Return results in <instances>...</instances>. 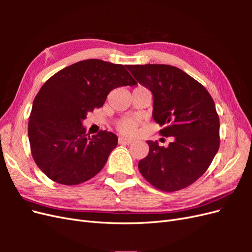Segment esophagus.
Returning a JSON list of instances; mask_svg holds the SVG:
<instances>
[{
	"instance_id": "esophagus-1",
	"label": "esophagus",
	"mask_w": 252,
	"mask_h": 252,
	"mask_svg": "<svg viewBox=\"0 0 252 252\" xmlns=\"http://www.w3.org/2000/svg\"><path fill=\"white\" fill-rule=\"evenodd\" d=\"M119 143L123 144V145H129V144L132 143V141L129 140V139H125V138H119Z\"/></svg>"
}]
</instances>
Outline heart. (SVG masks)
<instances>
[{
  "label": "heart",
  "mask_w": 252,
  "mask_h": 252,
  "mask_svg": "<svg viewBox=\"0 0 252 252\" xmlns=\"http://www.w3.org/2000/svg\"><path fill=\"white\" fill-rule=\"evenodd\" d=\"M138 128V120L134 118H124L117 123V129L125 135H133Z\"/></svg>",
  "instance_id": "1"
}]
</instances>
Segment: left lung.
Wrapping results in <instances>:
<instances>
[{
    "instance_id": "obj_1",
    "label": "left lung",
    "mask_w": 252,
    "mask_h": 252,
    "mask_svg": "<svg viewBox=\"0 0 252 252\" xmlns=\"http://www.w3.org/2000/svg\"><path fill=\"white\" fill-rule=\"evenodd\" d=\"M128 70L154 95L159 134L173 136L168 147L147 141L149 154L139 170L166 192L191 185L208 169L220 147V120L211 95L180 68L164 64L128 65Z\"/></svg>"
}]
</instances>
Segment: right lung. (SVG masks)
<instances>
[{"instance_id":"obj_1","label":"right lung","mask_w":252,"mask_h":252,"mask_svg":"<svg viewBox=\"0 0 252 252\" xmlns=\"http://www.w3.org/2000/svg\"><path fill=\"white\" fill-rule=\"evenodd\" d=\"M136 85L124 65L89 59L60 70L35 95L28 123L37 167L59 184L78 185L102 170L118 136L101 130L90 136L87 113L104 105L110 91Z\"/></svg>"}]
</instances>
